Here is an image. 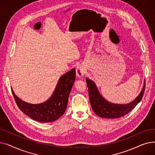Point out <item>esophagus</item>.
I'll use <instances>...</instances> for the list:
<instances>
[{
  "instance_id": "obj_1",
  "label": "esophagus",
  "mask_w": 155,
  "mask_h": 155,
  "mask_svg": "<svg viewBox=\"0 0 155 155\" xmlns=\"http://www.w3.org/2000/svg\"><path fill=\"white\" fill-rule=\"evenodd\" d=\"M76 73H77V75L78 77H82L85 73V67L82 66V65H79V66H78L77 67Z\"/></svg>"
}]
</instances>
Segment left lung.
I'll return each mask as SVG.
<instances>
[{
  "instance_id": "left-lung-1",
  "label": "left lung",
  "mask_w": 155,
  "mask_h": 155,
  "mask_svg": "<svg viewBox=\"0 0 155 155\" xmlns=\"http://www.w3.org/2000/svg\"><path fill=\"white\" fill-rule=\"evenodd\" d=\"M86 82L92 108L97 116L103 118H119L126 115L141 101L145 90L144 82L141 92L133 101L127 104H116L105 100L99 92L93 81L87 78Z\"/></svg>"
}]
</instances>
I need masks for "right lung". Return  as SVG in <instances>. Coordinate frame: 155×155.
I'll list each match as a JSON object with an SVG mask.
<instances>
[{"instance_id":"right-lung-1","label":"right lung","mask_w":155,"mask_h":155,"mask_svg":"<svg viewBox=\"0 0 155 155\" xmlns=\"http://www.w3.org/2000/svg\"><path fill=\"white\" fill-rule=\"evenodd\" d=\"M76 78L75 68L64 73L60 78L51 97L39 104L25 102L12 90L15 101L21 110L32 119L41 123H51L59 119L66 110L69 94Z\"/></svg>"}]
</instances>
